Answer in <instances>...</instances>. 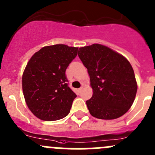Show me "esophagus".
Returning <instances> with one entry per match:
<instances>
[{
	"mask_svg": "<svg viewBox=\"0 0 155 155\" xmlns=\"http://www.w3.org/2000/svg\"><path fill=\"white\" fill-rule=\"evenodd\" d=\"M82 89H83V87H81V88L78 89V92H81V90H82Z\"/></svg>",
	"mask_w": 155,
	"mask_h": 155,
	"instance_id": "1",
	"label": "esophagus"
}]
</instances>
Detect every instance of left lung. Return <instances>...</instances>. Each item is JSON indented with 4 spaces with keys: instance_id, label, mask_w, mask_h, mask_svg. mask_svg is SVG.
<instances>
[{
    "instance_id": "obj_1",
    "label": "left lung",
    "mask_w": 155,
    "mask_h": 155,
    "mask_svg": "<svg viewBox=\"0 0 155 155\" xmlns=\"http://www.w3.org/2000/svg\"><path fill=\"white\" fill-rule=\"evenodd\" d=\"M78 57L87 68L93 90L87 105L92 116L114 119L123 116L133 104L137 84L128 60L100 44L80 48Z\"/></svg>"
}]
</instances>
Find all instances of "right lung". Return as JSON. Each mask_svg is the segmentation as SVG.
Masks as SVG:
<instances>
[{"label": "right lung", "instance_id": "add662e5", "mask_svg": "<svg viewBox=\"0 0 155 155\" xmlns=\"http://www.w3.org/2000/svg\"><path fill=\"white\" fill-rule=\"evenodd\" d=\"M78 48L45 46L30 58L22 75V89L28 108L44 121H56L70 112L76 94L68 86L66 70Z\"/></svg>", "mask_w": 155, "mask_h": 155}]
</instances>
